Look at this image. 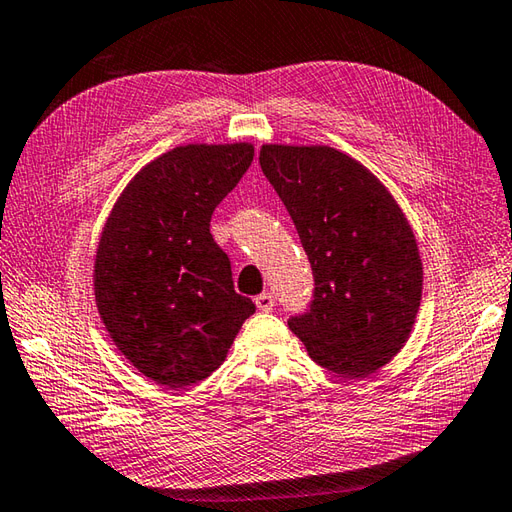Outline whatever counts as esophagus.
I'll use <instances>...</instances> for the list:
<instances>
[{
	"label": "esophagus",
	"instance_id": "esophagus-1",
	"mask_svg": "<svg viewBox=\"0 0 512 512\" xmlns=\"http://www.w3.org/2000/svg\"><path fill=\"white\" fill-rule=\"evenodd\" d=\"M255 304H257V308L259 310H273L275 308V295L273 293H262V295H257L255 297Z\"/></svg>",
	"mask_w": 512,
	"mask_h": 512
}]
</instances>
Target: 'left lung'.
Wrapping results in <instances>:
<instances>
[{"label": "left lung", "mask_w": 512, "mask_h": 512, "mask_svg": "<svg viewBox=\"0 0 512 512\" xmlns=\"http://www.w3.org/2000/svg\"><path fill=\"white\" fill-rule=\"evenodd\" d=\"M259 164L315 275L313 306L290 330L330 373H375L406 346L422 302V257L402 206L333 146L264 144Z\"/></svg>", "instance_id": "8db88e82"}]
</instances>
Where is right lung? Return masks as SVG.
<instances>
[{"label": "right lung", "instance_id": "right-lung-1", "mask_svg": "<svg viewBox=\"0 0 512 512\" xmlns=\"http://www.w3.org/2000/svg\"><path fill=\"white\" fill-rule=\"evenodd\" d=\"M253 155L250 142L175 146L139 168L106 217L93 264L97 313L119 353L159 386L206 379L255 313L210 235V215Z\"/></svg>", "mask_w": 512, "mask_h": 512}]
</instances>
